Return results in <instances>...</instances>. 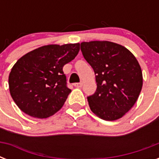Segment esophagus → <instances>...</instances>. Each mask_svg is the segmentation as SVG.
Here are the masks:
<instances>
[{
  "mask_svg": "<svg viewBox=\"0 0 159 159\" xmlns=\"http://www.w3.org/2000/svg\"><path fill=\"white\" fill-rule=\"evenodd\" d=\"M73 86L76 87H82V82H77V83H74Z\"/></svg>",
  "mask_w": 159,
  "mask_h": 159,
  "instance_id": "34e87169",
  "label": "esophagus"
}]
</instances>
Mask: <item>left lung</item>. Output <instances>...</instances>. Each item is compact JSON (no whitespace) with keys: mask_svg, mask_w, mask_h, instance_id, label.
<instances>
[{"mask_svg":"<svg viewBox=\"0 0 159 159\" xmlns=\"http://www.w3.org/2000/svg\"><path fill=\"white\" fill-rule=\"evenodd\" d=\"M81 51L96 74L97 91L87 97L90 109L105 120L121 118L133 107L143 86L136 57L124 46L109 41L82 42Z\"/></svg>","mask_w":159,"mask_h":159,"instance_id":"left-lung-1","label":"left lung"}]
</instances>
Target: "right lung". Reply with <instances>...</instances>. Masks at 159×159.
I'll return each instance as SVG.
<instances>
[{
    "mask_svg": "<svg viewBox=\"0 0 159 159\" xmlns=\"http://www.w3.org/2000/svg\"><path fill=\"white\" fill-rule=\"evenodd\" d=\"M79 50V43L51 44L21 57L9 75L10 92L19 108L39 119L59 111L72 92L62 67Z\"/></svg>",
    "mask_w": 159,
    "mask_h": 159,
    "instance_id": "add662e5",
    "label": "right lung"
}]
</instances>
